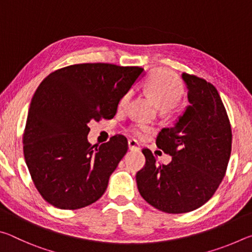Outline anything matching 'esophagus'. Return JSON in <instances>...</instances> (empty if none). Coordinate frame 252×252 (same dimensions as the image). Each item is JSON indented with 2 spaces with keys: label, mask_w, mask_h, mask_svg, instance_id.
<instances>
[{
  "label": "esophagus",
  "mask_w": 252,
  "mask_h": 252,
  "mask_svg": "<svg viewBox=\"0 0 252 252\" xmlns=\"http://www.w3.org/2000/svg\"><path fill=\"white\" fill-rule=\"evenodd\" d=\"M127 146H129L130 150H140V144L133 139H130L127 141Z\"/></svg>",
  "instance_id": "obj_1"
}]
</instances>
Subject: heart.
Here are the masks:
<instances>
[{
	"label": "heart",
	"instance_id": "obj_1",
	"mask_svg": "<svg viewBox=\"0 0 252 252\" xmlns=\"http://www.w3.org/2000/svg\"><path fill=\"white\" fill-rule=\"evenodd\" d=\"M141 87L158 103L159 112L164 117H172L178 112L180 97L183 94V84L177 74L167 69L152 70L143 80ZM132 97V92L127 91L119 101V108L126 109ZM153 127L144 122H138L130 126V133L135 138H147L151 134Z\"/></svg>",
	"mask_w": 252,
	"mask_h": 252
}]
</instances>
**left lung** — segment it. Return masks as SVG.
Returning <instances> with one entry per match:
<instances>
[{"mask_svg":"<svg viewBox=\"0 0 252 252\" xmlns=\"http://www.w3.org/2000/svg\"><path fill=\"white\" fill-rule=\"evenodd\" d=\"M182 79L190 105L176 125L157 136L158 148L172 160L159 165L143 149L146 164L135 176L141 197L167 213L203 206L222 181L231 153V126L217 89L195 75L182 73Z\"/></svg>","mask_w":252,"mask_h":252,"instance_id":"obj_1","label":"left lung"}]
</instances>
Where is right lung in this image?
I'll return each mask as SVG.
<instances>
[{
	"instance_id": "add662e5",
	"label": "right lung",
	"mask_w": 252,
	"mask_h": 252,
	"mask_svg": "<svg viewBox=\"0 0 252 252\" xmlns=\"http://www.w3.org/2000/svg\"><path fill=\"white\" fill-rule=\"evenodd\" d=\"M142 72L139 66L83 63L62 67L42 81L30 104L23 152L34 186L46 202L75 210L105 192L127 141L117 134L92 146L88 125L116 116L121 96Z\"/></svg>"
}]
</instances>
